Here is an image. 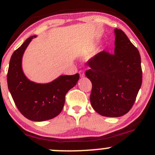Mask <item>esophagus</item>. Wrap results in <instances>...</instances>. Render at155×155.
Listing matches in <instances>:
<instances>
[{
	"instance_id": "1",
	"label": "esophagus",
	"mask_w": 155,
	"mask_h": 155,
	"mask_svg": "<svg viewBox=\"0 0 155 155\" xmlns=\"http://www.w3.org/2000/svg\"><path fill=\"white\" fill-rule=\"evenodd\" d=\"M79 75H80L81 77H83V76H84V71H82V70H81V71H79Z\"/></svg>"
}]
</instances>
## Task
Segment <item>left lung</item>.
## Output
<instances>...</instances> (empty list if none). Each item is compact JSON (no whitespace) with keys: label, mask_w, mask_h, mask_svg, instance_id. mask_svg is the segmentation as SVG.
Listing matches in <instances>:
<instances>
[{"label":"left lung","mask_w":155,"mask_h":155,"mask_svg":"<svg viewBox=\"0 0 155 155\" xmlns=\"http://www.w3.org/2000/svg\"><path fill=\"white\" fill-rule=\"evenodd\" d=\"M114 53L105 50L87 61L93 108L104 117H119L132 107L142 84L139 51L123 30L115 29Z\"/></svg>","instance_id":"8db88e82"}]
</instances>
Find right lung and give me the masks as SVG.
Wrapping results in <instances>:
<instances>
[{
	"label": "right lung",
	"instance_id": "obj_1",
	"mask_svg": "<svg viewBox=\"0 0 155 155\" xmlns=\"http://www.w3.org/2000/svg\"><path fill=\"white\" fill-rule=\"evenodd\" d=\"M31 36L12 55L7 73L8 88L16 107L26 118L45 121L58 116L62 110L65 95L79 79V73L60 76L48 84H37L29 80L21 68L22 56L32 38Z\"/></svg>",
	"mask_w": 155,
	"mask_h": 155
}]
</instances>
